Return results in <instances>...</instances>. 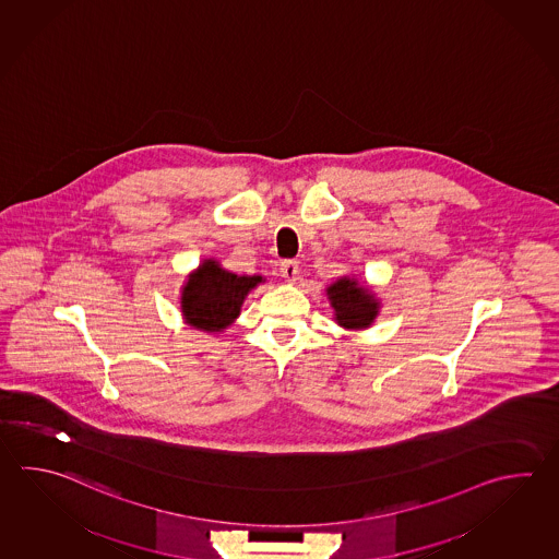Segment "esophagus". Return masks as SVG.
Masks as SVG:
<instances>
[{
  "label": "esophagus",
  "mask_w": 559,
  "mask_h": 559,
  "mask_svg": "<svg viewBox=\"0 0 559 559\" xmlns=\"http://www.w3.org/2000/svg\"><path fill=\"white\" fill-rule=\"evenodd\" d=\"M281 274L285 276L288 283L297 281L298 276V261H283L281 262Z\"/></svg>",
  "instance_id": "obj_1"
}]
</instances>
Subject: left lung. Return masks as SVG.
Instances as JSON below:
<instances>
[{"instance_id":"obj_1","label":"left lung","mask_w":559,"mask_h":559,"mask_svg":"<svg viewBox=\"0 0 559 559\" xmlns=\"http://www.w3.org/2000/svg\"><path fill=\"white\" fill-rule=\"evenodd\" d=\"M329 298L336 320L346 329H366L378 314V302L354 278H341L329 286Z\"/></svg>"}]
</instances>
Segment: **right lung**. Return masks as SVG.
Masks as SVG:
<instances>
[{
	"instance_id": "obj_1",
	"label": "right lung",
	"mask_w": 559,
	"mask_h": 559,
	"mask_svg": "<svg viewBox=\"0 0 559 559\" xmlns=\"http://www.w3.org/2000/svg\"><path fill=\"white\" fill-rule=\"evenodd\" d=\"M261 281L262 276L228 273L215 261L203 262L182 288V317L199 331H223L239 317L242 300Z\"/></svg>"
}]
</instances>
